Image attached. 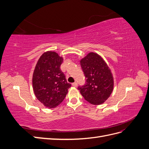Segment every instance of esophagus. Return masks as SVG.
Returning <instances> with one entry per match:
<instances>
[{"instance_id": "34e87169", "label": "esophagus", "mask_w": 149, "mask_h": 149, "mask_svg": "<svg viewBox=\"0 0 149 149\" xmlns=\"http://www.w3.org/2000/svg\"><path fill=\"white\" fill-rule=\"evenodd\" d=\"M72 86H73L74 87H77L78 86V83H76V82H74V83H73V84H72Z\"/></svg>"}]
</instances>
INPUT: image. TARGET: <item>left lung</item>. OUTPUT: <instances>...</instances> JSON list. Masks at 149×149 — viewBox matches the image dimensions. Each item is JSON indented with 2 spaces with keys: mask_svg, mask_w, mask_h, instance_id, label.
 Instances as JSON below:
<instances>
[{
  "mask_svg": "<svg viewBox=\"0 0 149 149\" xmlns=\"http://www.w3.org/2000/svg\"><path fill=\"white\" fill-rule=\"evenodd\" d=\"M86 84L78 89L86 101L93 105L104 102L113 91L114 78L109 66L97 53L89 52L79 60Z\"/></svg>",
  "mask_w": 149,
  "mask_h": 149,
  "instance_id": "left-lung-1",
  "label": "left lung"
}]
</instances>
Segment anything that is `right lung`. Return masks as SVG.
Wrapping results in <instances>:
<instances>
[{"mask_svg": "<svg viewBox=\"0 0 149 149\" xmlns=\"http://www.w3.org/2000/svg\"><path fill=\"white\" fill-rule=\"evenodd\" d=\"M63 58L53 51L44 52L35 65L32 76L33 92L37 100L49 109L64 100L71 87L60 70Z\"/></svg>", "mask_w": 149, "mask_h": 149, "instance_id": "right-lung-1", "label": "right lung"}]
</instances>
